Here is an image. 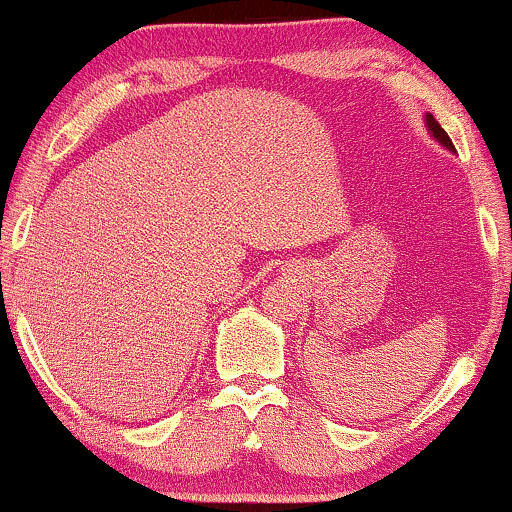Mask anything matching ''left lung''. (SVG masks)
Instances as JSON below:
<instances>
[{
  "label": "left lung",
  "mask_w": 512,
  "mask_h": 512,
  "mask_svg": "<svg viewBox=\"0 0 512 512\" xmlns=\"http://www.w3.org/2000/svg\"><path fill=\"white\" fill-rule=\"evenodd\" d=\"M426 125H429V130L433 132V137H436L440 144L447 146V149H450V151H454V144H452L450 135H447V132H445L443 128H440V123H438L436 118H433L431 114H426Z\"/></svg>",
  "instance_id": "obj_1"
}]
</instances>
